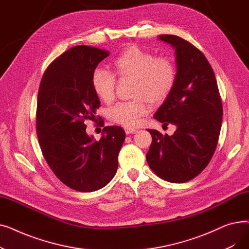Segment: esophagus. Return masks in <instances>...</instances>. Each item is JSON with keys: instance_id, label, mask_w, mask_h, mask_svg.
<instances>
[{"instance_id": "esophagus-1", "label": "esophagus", "mask_w": 249, "mask_h": 249, "mask_svg": "<svg viewBox=\"0 0 249 249\" xmlns=\"http://www.w3.org/2000/svg\"><path fill=\"white\" fill-rule=\"evenodd\" d=\"M137 130L134 129V128H125V133L126 134H133V133H136Z\"/></svg>"}]
</instances>
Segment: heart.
<instances>
[{
	"label": "heart",
	"instance_id": "b5f03b06",
	"mask_svg": "<svg viewBox=\"0 0 249 249\" xmlns=\"http://www.w3.org/2000/svg\"><path fill=\"white\" fill-rule=\"evenodd\" d=\"M114 67L121 77H135L134 96L139 98L116 104L109 111V118L125 128L137 127L150 112L148 100L160 103L171 94L176 83V68L171 59L156 57L135 45L124 49L114 60ZM91 86L101 101H113L116 86L114 73L96 69L91 74Z\"/></svg>",
	"mask_w": 249,
	"mask_h": 249
}]
</instances>
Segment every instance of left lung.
Segmentation results:
<instances>
[{
	"label": "left lung",
	"mask_w": 249,
	"mask_h": 249,
	"mask_svg": "<svg viewBox=\"0 0 249 249\" xmlns=\"http://www.w3.org/2000/svg\"><path fill=\"white\" fill-rule=\"evenodd\" d=\"M159 40L175 49L177 73L171 94L153 117L163 125H175L177 130L169 136L147 129L152 142L146 160L162 179L186 182L210 162L223 108L215 73L202 52L176 35H160Z\"/></svg>",
	"instance_id": "obj_1"
}]
</instances>
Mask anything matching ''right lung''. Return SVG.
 I'll return each mask as SVG.
<instances>
[{
  "instance_id": "add662e5",
  "label": "right lung",
  "mask_w": 249,
  "mask_h": 249,
  "mask_svg": "<svg viewBox=\"0 0 249 249\" xmlns=\"http://www.w3.org/2000/svg\"><path fill=\"white\" fill-rule=\"evenodd\" d=\"M110 52L77 45L65 51L44 72L37 97L36 130L45 160L65 186L78 192L104 188L116 175L125 140L119 126L103 129L100 140L86 132L100 100L91 74Z\"/></svg>"
}]
</instances>
